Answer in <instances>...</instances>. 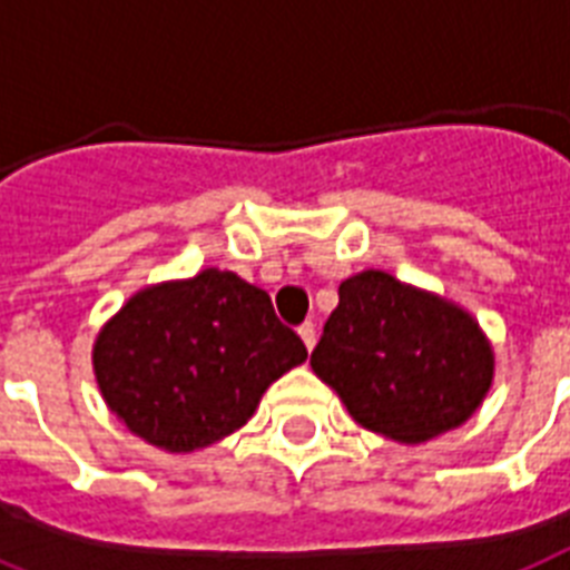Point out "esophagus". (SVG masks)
Masks as SVG:
<instances>
[{"mask_svg": "<svg viewBox=\"0 0 570 570\" xmlns=\"http://www.w3.org/2000/svg\"><path fill=\"white\" fill-rule=\"evenodd\" d=\"M301 340H304V345H307V351H313V345H316V325L313 322H304V325L298 327Z\"/></svg>", "mask_w": 570, "mask_h": 570, "instance_id": "esophagus-1", "label": "esophagus"}]
</instances>
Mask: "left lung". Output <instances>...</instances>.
I'll list each match as a JSON object with an SVG mask.
<instances>
[{"label":"left lung","instance_id":"1","mask_svg":"<svg viewBox=\"0 0 570 570\" xmlns=\"http://www.w3.org/2000/svg\"><path fill=\"white\" fill-rule=\"evenodd\" d=\"M309 365L357 424L415 445L471 419L494 354L465 309L368 269L340 284Z\"/></svg>","mask_w":570,"mask_h":570}]
</instances>
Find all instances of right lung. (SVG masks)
<instances>
[{"label":"right lung","instance_id":"add662e5","mask_svg":"<svg viewBox=\"0 0 570 570\" xmlns=\"http://www.w3.org/2000/svg\"><path fill=\"white\" fill-rule=\"evenodd\" d=\"M304 360V342L275 316L269 295L219 269L137 293L92 348L110 410L173 453L243 428L269 383Z\"/></svg>","mask_w":570,"mask_h":570}]
</instances>
